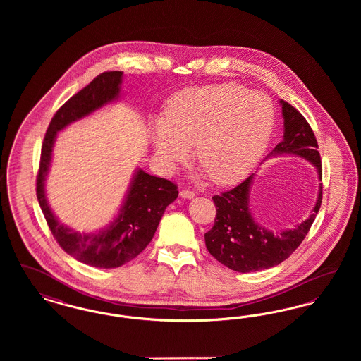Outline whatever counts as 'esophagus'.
<instances>
[{
  "mask_svg": "<svg viewBox=\"0 0 361 361\" xmlns=\"http://www.w3.org/2000/svg\"><path fill=\"white\" fill-rule=\"evenodd\" d=\"M180 196H181L183 199H193V197H195V192L188 190V189H184V190L180 192Z\"/></svg>",
  "mask_w": 361,
  "mask_h": 361,
  "instance_id": "obj_1",
  "label": "esophagus"
}]
</instances>
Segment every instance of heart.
I'll use <instances>...</instances> for the list:
<instances>
[{"mask_svg": "<svg viewBox=\"0 0 361 361\" xmlns=\"http://www.w3.org/2000/svg\"><path fill=\"white\" fill-rule=\"evenodd\" d=\"M274 126V105L262 93L234 84L188 87L176 93L165 118L153 123L152 142L166 169L184 162L195 146V158L209 178L228 185L257 165Z\"/></svg>", "mask_w": 361, "mask_h": 361, "instance_id": "b5f03b06", "label": "heart"}]
</instances>
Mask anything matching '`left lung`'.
Listing matches in <instances>:
<instances>
[{
  "instance_id": "1",
  "label": "left lung",
  "mask_w": 361,
  "mask_h": 361,
  "mask_svg": "<svg viewBox=\"0 0 361 361\" xmlns=\"http://www.w3.org/2000/svg\"><path fill=\"white\" fill-rule=\"evenodd\" d=\"M284 119L283 140L267 158L277 155L300 157L317 169L322 180V164L315 135L303 115L291 104L280 100ZM255 174L238 187L212 197L216 207L214 227L204 234L212 257L235 272H256L279 265L291 256L305 240L322 203V184L306 221L292 228L271 231L258 224L250 208V188Z\"/></svg>"
}]
</instances>
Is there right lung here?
Listing matches in <instances>:
<instances>
[{"label":"right lung","mask_w":361,"mask_h":361,"mask_svg":"<svg viewBox=\"0 0 361 361\" xmlns=\"http://www.w3.org/2000/svg\"><path fill=\"white\" fill-rule=\"evenodd\" d=\"M123 71H105L74 94L54 115L42 146L36 195L43 215L59 246L80 262L96 268H118L134 259L154 237L155 230L178 190L172 181L137 168L118 216L99 231L80 233L58 221L46 196V177L51 165L56 134L121 97Z\"/></svg>","instance_id":"right-lung-1"}]
</instances>
